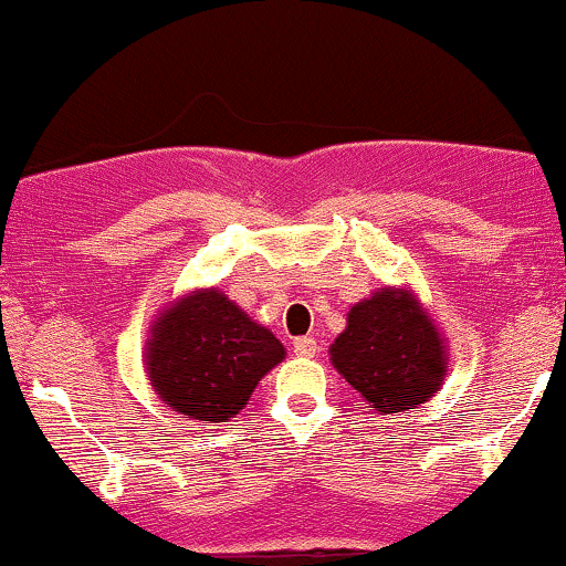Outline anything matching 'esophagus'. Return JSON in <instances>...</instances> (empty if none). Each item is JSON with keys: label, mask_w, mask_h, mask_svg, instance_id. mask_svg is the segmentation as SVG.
I'll return each mask as SVG.
<instances>
[{"label": "esophagus", "mask_w": 566, "mask_h": 566, "mask_svg": "<svg viewBox=\"0 0 566 566\" xmlns=\"http://www.w3.org/2000/svg\"><path fill=\"white\" fill-rule=\"evenodd\" d=\"M295 353L301 358H313L318 353V343L313 337H297L295 339Z\"/></svg>", "instance_id": "esophagus-1"}]
</instances>
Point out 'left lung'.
<instances>
[{"instance_id":"obj_1","label":"left lung","mask_w":566,"mask_h":566,"mask_svg":"<svg viewBox=\"0 0 566 566\" xmlns=\"http://www.w3.org/2000/svg\"><path fill=\"white\" fill-rule=\"evenodd\" d=\"M329 360L382 417L427 403L448 371L442 332L408 287H382L350 305Z\"/></svg>"}]
</instances>
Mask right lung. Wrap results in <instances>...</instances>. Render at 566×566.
<instances>
[{"label":"right lung","instance_id":"obj_1","mask_svg":"<svg viewBox=\"0 0 566 566\" xmlns=\"http://www.w3.org/2000/svg\"><path fill=\"white\" fill-rule=\"evenodd\" d=\"M284 345L218 287L166 305L145 343V371L158 398L184 419L218 424L248 406L255 385L282 364Z\"/></svg>","mask_w":566,"mask_h":566}]
</instances>
